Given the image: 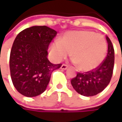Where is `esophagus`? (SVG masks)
Wrapping results in <instances>:
<instances>
[{
  "label": "esophagus",
  "mask_w": 122,
  "mask_h": 122,
  "mask_svg": "<svg viewBox=\"0 0 122 122\" xmlns=\"http://www.w3.org/2000/svg\"><path fill=\"white\" fill-rule=\"evenodd\" d=\"M67 68H68V66L66 64H62L61 66V69H62V70H66V69H67Z\"/></svg>",
  "instance_id": "1"
}]
</instances>
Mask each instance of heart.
Returning <instances> with one entry per match:
<instances>
[{"label":"heart","mask_w":122,"mask_h":122,"mask_svg":"<svg viewBox=\"0 0 122 122\" xmlns=\"http://www.w3.org/2000/svg\"><path fill=\"white\" fill-rule=\"evenodd\" d=\"M107 44L103 36L89 30L69 31L60 41L50 46V54L56 61H61L71 52L73 62L82 71H90L101 65L105 58Z\"/></svg>","instance_id":"heart-1"}]
</instances>
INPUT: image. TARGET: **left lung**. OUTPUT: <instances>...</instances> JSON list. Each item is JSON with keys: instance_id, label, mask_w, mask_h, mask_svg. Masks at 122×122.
Segmentation results:
<instances>
[{"instance_id": "obj_1", "label": "left lung", "mask_w": 122, "mask_h": 122, "mask_svg": "<svg viewBox=\"0 0 122 122\" xmlns=\"http://www.w3.org/2000/svg\"><path fill=\"white\" fill-rule=\"evenodd\" d=\"M108 43L107 56L97 68L86 73H78L71 83L77 93L84 96H95L107 86L112 77L114 66V49L110 39L106 36Z\"/></svg>"}]
</instances>
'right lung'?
Returning a JSON list of instances; mask_svg holds the SVG:
<instances>
[{"instance_id": "add662e5", "label": "right lung", "mask_w": 122, "mask_h": 122, "mask_svg": "<svg viewBox=\"0 0 122 122\" xmlns=\"http://www.w3.org/2000/svg\"><path fill=\"white\" fill-rule=\"evenodd\" d=\"M57 32L46 26H32L17 35L12 46L9 67L12 82L18 92L27 97L46 90L51 75L61 64L51 63L47 49Z\"/></svg>"}]
</instances>
